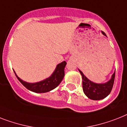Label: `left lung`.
Returning a JSON list of instances; mask_svg holds the SVG:
<instances>
[{"label": "left lung", "instance_id": "8db88e82", "mask_svg": "<svg viewBox=\"0 0 127 127\" xmlns=\"http://www.w3.org/2000/svg\"><path fill=\"white\" fill-rule=\"evenodd\" d=\"M102 34L106 36L104 32ZM79 72L82 76V86L83 90L85 95L89 98L94 100H98L104 98L109 95L111 93L113 85H114V80H115V72L113 74L112 78L108 82L105 83H96L90 81L80 70Z\"/></svg>", "mask_w": 127, "mask_h": 127}]
</instances>
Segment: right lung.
<instances>
[{
  "instance_id": "1",
  "label": "right lung",
  "mask_w": 127,
  "mask_h": 127,
  "mask_svg": "<svg viewBox=\"0 0 127 127\" xmlns=\"http://www.w3.org/2000/svg\"><path fill=\"white\" fill-rule=\"evenodd\" d=\"M66 64V62H62L61 63L59 64L57 66L56 68L50 77L40 82L32 83H27L26 81H24L20 79L16 75L15 71H13L18 80L27 89L31 91L32 92L42 93L49 92L50 91L53 90L60 84L64 76V68H65Z\"/></svg>"
}]
</instances>
